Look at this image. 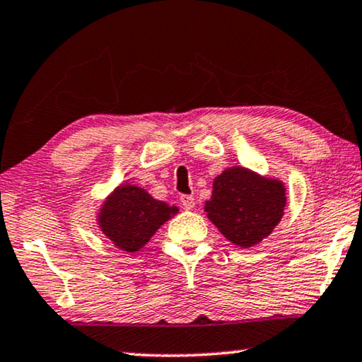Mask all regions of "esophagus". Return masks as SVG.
I'll return each mask as SVG.
<instances>
[{
    "label": "esophagus",
    "instance_id": "obj_1",
    "mask_svg": "<svg viewBox=\"0 0 362 362\" xmlns=\"http://www.w3.org/2000/svg\"><path fill=\"white\" fill-rule=\"evenodd\" d=\"M180 203L185 209H192L193 206H195V198H193V195H182Z\"/></svg>",
    "mask_w": 362,
    "mask_h": 362
}]
</instances>
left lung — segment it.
<instances>
[{
	"instance_id": "obj_1",
	"label": "left lung",
	"mask_w": 362,
	"mask_h": 362,
	"mask_svg": "<svg viewBox=\"0 0 362 362\" xmlns=\"http://www.w3.org/2000/svg\"><path fill=\"white\" fill-rule=\"evenodd\" d=\"M281 182L233 167L216 177L204 211L233 244L249 249L272 234L286 206Z\"/></svg>"
}]
</instances>
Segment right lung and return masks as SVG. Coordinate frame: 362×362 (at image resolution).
Wrapping results in <instances>:
<instances>
[{"label": "right lung", "instance_id": "1", "mask_svg": "<svg viewBox=\"0 0 362 362\" xmlns=\"http://www.w3.org/2000/svg\"><path fill=\"white\" fill-rule=\"evenodd\" d=\"M177 211V206L154 199L143 188L122 185L104 203L99 224L118 249L138 252Z\"/></svg>", "mask_w": 362, "mask_h": 362}]
</instances>
